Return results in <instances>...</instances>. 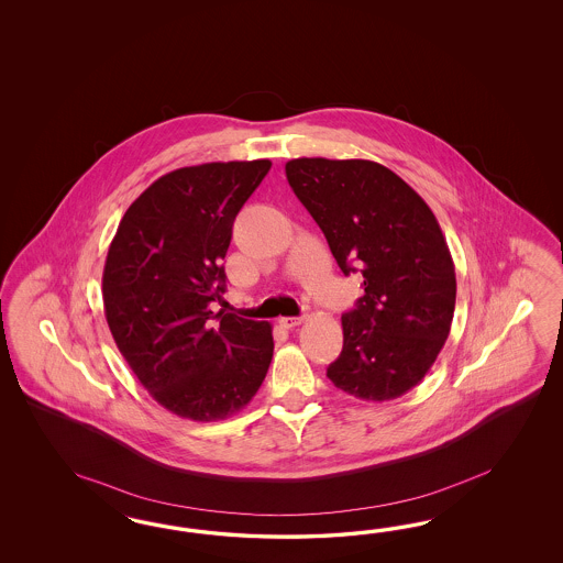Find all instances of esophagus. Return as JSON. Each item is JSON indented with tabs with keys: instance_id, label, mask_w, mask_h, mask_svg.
<instances>
[{
	"instance_id": "1",
	"label": "esophagus",
	"mask_w": 563,
	"mask_h": 563,
	"mask_svg": "<svg viewBox=\"0 0 563 563\" xmlns=\"http://www.w3.org/2000/svg\"><path fill=\"white\" fill-rule=\"evenodd\" d=\"M278 322H280L283 328L290 330V328H297V325L303 324V322H306V316H299V318H280Z\"/></svg>"
}]
</instances>
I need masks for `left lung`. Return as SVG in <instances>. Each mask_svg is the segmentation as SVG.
<instances>
[{
    "label": "left lung",
    "mask_w": 563,
    "mask_h": 563,
    "mask_svg": "<svg viewBox=\"0 0 563 563\" xmlns=\"http://www.w3.org/2000/svg\"><path fill=\"white\" fill-rule=\"evenodd\" d=\"M287 179L365 295L342 316V353L325 375L361 400L415 388L440 355L456 306V273L440 222L394 170L363 158H292Z\"/></svg>",
    "instance_id": "left-lung-1"
}]
</instances>
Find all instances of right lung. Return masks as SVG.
Returning <instances> with one entry per match:
<instances>
[{"mask_svg": "<svg viewBox=\"0 0 563 563\" xmlns=\"http://www.w3.org/2000/svg\"><path fill=\"white\" fill-rule=\"evenodd\" d=\"M271 167L257 158L170 170L125 210L109 245L107 324L140 384L177 417L227 419L268 374L273 325L208 303L224 292L233 221Z\"/></svg>", "mask_w": 563, "mask_h": 563, "instance_id": "obj_1", "label": "right lung"}]
</instances>
